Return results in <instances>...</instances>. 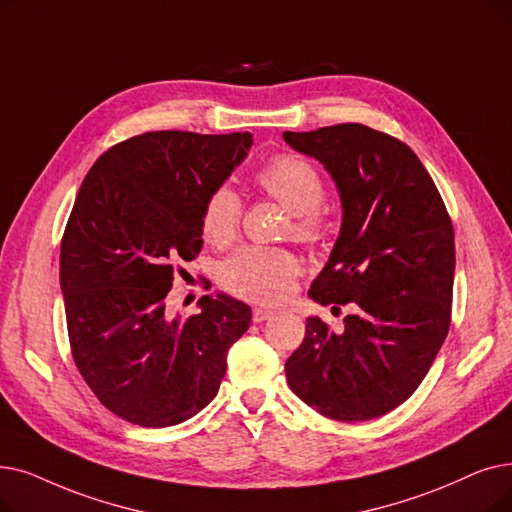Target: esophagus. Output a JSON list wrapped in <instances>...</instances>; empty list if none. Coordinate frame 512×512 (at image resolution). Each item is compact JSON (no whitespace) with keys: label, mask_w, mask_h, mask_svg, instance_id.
<instances>
[{"label":"esophagus","mask_w":512,"mask_h":512,"mask_svg":"<svg viewBox=\"0 0 512 512\" xmlns=\"http://www.w3.org/2000/svg\"><path fill=\"white\" fill-rule=\"evenodd\" d=\"M274 314L276 311L274 309H268V307H255L253 309V322H265V320H270V318H274Z\"/></svg>","instance_id":"1"}]
</instances>
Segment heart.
Here are the masks:
<instances>
[{
	"mask_svg": "<svg viewBox=\"0 0 512 512\" xmlns=\"http://www.w3.org/2000/svg\"><path fill=\"white\" fill-rule=\"evenodd\" d=\"M257 184L293 213V236L316 244L330 234V219L320 209L324 182L318 169L299 154L282 152L257 171ZM242 201L230 186H217L207 196L201 228L213 247H228L236 238ZM301 274L299 259L286 249L247 247L224 261L219 282L228 293L257 303H278L291 295Z\"/></svg>",
	"mask_w": 512,
	"mask_h": 512,
	"instance_id": "heart-1",
	"label": "heart"
}]
</instances>
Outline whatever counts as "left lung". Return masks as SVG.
I'll return each mask as SVG.
<instances>
[{
  "label": "left lung",
  "mask_w": 512,
  "mask_h": 512,
  "mask_svg": "<svg viewBox=\"0 0 512 512\" xmlns=\"http://www.w3.org/2000/svg\"><path fill=\"white\" fill-rule=\"evenodd\" d=\"M337 184L343 224L309 297L339 309L343 332L307 318L286 360V381L320 414L379 418L416 391L446 341L452 318L454 228L431 175L412 148L383 131L341 123L284 131Z\"/></svg>",
  "instance_id": "left-lung-1"
}]
</instances>
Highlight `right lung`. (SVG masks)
Returning a JSON list of instances; mask_svg holds the SVG:
<instances>
[{
	"mask_svg": "<svg viewBox=\"0 0 512 512\" xmlns=\"http://www.w3.org/2000/svg\"><path fill=\"white\" fill-rule=\"evenodd\" d=\"M251 144L247 131H148L108 148L79 188L60 242L71 351L100 404L131 425L201 412L251 324V307L228 295H205L188 318L167 307L175 263L201 253L207 196Z\"/></svg>",
	"mask_w": 512,
	"mask_h": 512,
	"instance_id": "add662e5",
	"label": "right lung"
}]
</instances>
